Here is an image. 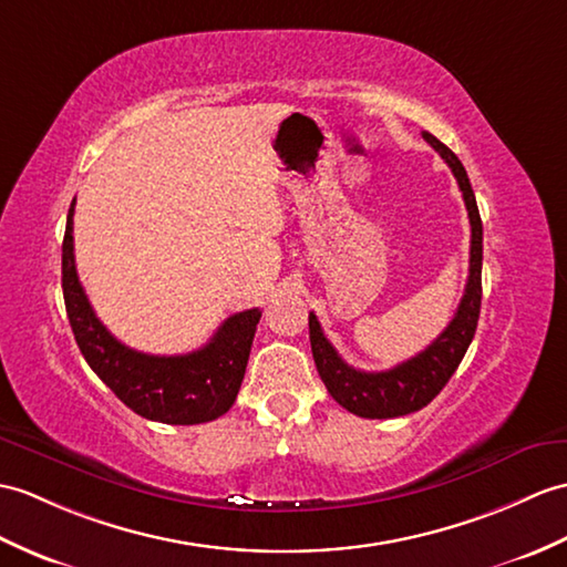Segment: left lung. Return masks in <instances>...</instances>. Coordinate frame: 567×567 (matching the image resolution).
Returning <instances> with one entry per match:
<instances>
[{"label": "left lung", "instance_id": "1", "mask_svg": "<svg viewBox=\"0 0 567 567\" xmlns=\"http://www.w3.org/2000/svg\"><path fill=\"white\" fill-rule=\"evenodd\" d=\"M423 137L432 144L434 152H440L446 166L452 168V174L464 195L471 221L468 280L462 305H458L454 319L437 336V340H432V343L423 352H417L415 358L405 360L386 372H362L350 367L340 358L338 350L328 343L316 313H309V340L316 370H319V377L328 393H331L346 411L360 417H399L425 408L446 386V381L452 379L456 367L464 360L473 336H476L483 295V224L478 215L476 195H473L466 168L458 162V156L434 135L423 133Z\"/></svg>", "mask_w": 567, "mask_h": 567}]
</instances>
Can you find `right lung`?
I'll return each mask as SVG.
<instances>
[{"label":"right lung","instance_id":"1","mask_svg":"<svg viewBox=\"0 0 567 567\" xmlns=\"http://www.w3.org/2000/svg\"><path fill=\"white\" fill-rule=\"evenodd\" d=\"M74 200L62 241V295L79 350L130 411L166 425L209 423L229 411L241 389L260 309L229 316L209 343L188 354H147L113 338L89 305L74 266Z\"/></svg>","mask_w":567,"mask_h":567}]
</instances>
